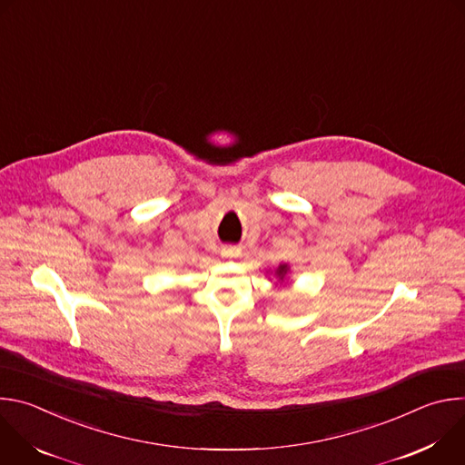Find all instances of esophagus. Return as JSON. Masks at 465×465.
I'll return each mask as SVG.
<instances>
[{"mask_svg":"<svg viewBox=\"0 0 465 465\" xmlns=\"http://www.w3.org/2000/svg\"><path fill=\"white\" fill-rule=\"evenodd\" d=\"M223 255H224V257H237V255H239V248H235V246H224V248H223Z\"/></svg>","mask_w":465,"mask_h":465,"instance_id":"esophagus-1","label":"esophagus"}]
</instances>
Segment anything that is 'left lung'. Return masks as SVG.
Segmentation results:
<instances>
[{"instance_id":"1","label":"left lung","mask_w":465,"mask_h":465,"mask_svg":"<svg viewBox=\"0 0 465 465\" xmlns=\"http://www.w3.org/2000/svg\"><path fill=\"white\" fill-rule=\"evenodd\" d=\"M285 271H287V269H285V264H282V267H280V269H278V272H280V276H283V274H285Z\"/></svg>"}]
</instances>
